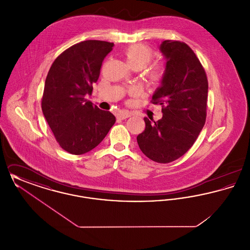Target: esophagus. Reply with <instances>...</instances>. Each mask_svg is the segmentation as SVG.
Returning a JSON list of instances; mask_svg holds the SVG:
<instances>
[{
  "mask_svg": "<svg viewBox=\"0 0 250 250\" xmlns=\"http://www.w3.org/2000/svg\"><path fill=\"white\" fill-rule=\"evenodd\" d=\"M117 116H118V118H120V119H126V118L132 116V113L129 112V111H121V112L117 114Z\"/></svg>",
  "mask_w": 250,
  "mask_h": 250,
  "instance_id": "obj_1",
  "label": "esophagus"
}]
</instances>
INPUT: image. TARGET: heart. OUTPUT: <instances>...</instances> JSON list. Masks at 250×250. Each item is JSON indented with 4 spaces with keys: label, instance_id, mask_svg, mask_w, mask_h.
Returning <instances> with one entry per match:
<instances>
[{
    "label": "heart",
    "instance_id": "obj_1",
    "mask_svg": "<svg viewBox=\"0 0 250 250\" xmlns=\"http://www.w3.org/2000/svg\"><path fill=\"white\" fill-rule=\"evenodd\" d=\"M124 55L131 67L141 69L154 56L153 49L141 43H136L124 49ZM144 75L152 85L160 83L165 78V66L161 62H153L144 68Z\"/></svg>",
    "mask_w": 250,
    "mask_h": 250
}]
</instances>
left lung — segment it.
<instances>
[{
	"mask_svg": "<svg viewBox=\"0 0 250 250\" xmlns=\"http://www.w3.org/2000/svg\"><path fill=\"white\" fill-rule=\"evenodd\" d=\"M160 49L167 61L165 78L152 98L162 106L163 117L151 123L137 137L144 155L157 163H169L185 155L196 142L206 120L208 80L192 48L165 40Z\"/></svg>",
	"mask_w": 250,
	"mask_h": 250,
	"instance_id": "obj_1",
	"label": "left lung"
}]
</instances>
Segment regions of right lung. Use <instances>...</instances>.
<instances>
[{"instance_id":"obj_1","label":"right lung","mask_w":250,"mask_h":250,"mask_svg":"<svg viewBox=\"0 0 250 250\" xmlns=\"http://www.w3.org/2000/svg\"><path fill=\"white\" fill-rule=\"evenodd\" d=\"M112 47L107 41H83L62 51L49 68L42 111L57 143L72 155L93 150L116 121L112 113L85 98L92 95L93 83Z\"/></svg>"}]
</instances>
